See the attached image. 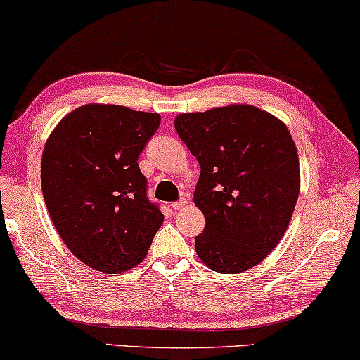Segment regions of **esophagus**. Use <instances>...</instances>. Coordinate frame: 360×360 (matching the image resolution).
<instances>
[{"instance_id": "obj_1", "label": "esophagus", "mask_w": 360, "mask_h": 360, "mask_svg": "<svg viewBox=\"0 0 360 360\" xmlns=\"http://www.w3.org/2000/svg\"><path fill=\"white\" fill-rule=\"evenodd\" d=\"M186 207H187V202L184 200V198H182V200H179V202L171 203V208H173V210H182V208H186Z\"/></svg>"}]
</instances>
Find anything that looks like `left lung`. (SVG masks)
I'll use <instances>...</instances> for the list:
<instances>
[{"mask_svg": "<svg viewBox=\"0 0 360 360\" xmlns=\"http://www.w3.org/2000/svg\"><path fill=\"white\" fill-rule=\"evenodd\" d=\"M174 127L200 165L194 203L205 217L195 252L218 273L265 260L296 208L299 155L286 124L252 105L182 112Z\"/></svg>", "mask_w": 360, "mask_h": 360, "instance_id": "left-lung-1", "label": "left lung"}]
</instances>
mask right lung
Returning a JSON list of instances; mask_svg holds the SVG:
<instances>
[{"label": "right lung", "instance_id": "obj_1", "mask_svg": "<svg viewBox=\"0 0 360 360\" xmlns=\"http://www.w3.org/2000/svg\"><path fill=\"white\" fill-rule=\"evenodd\" d=\"M160 121L158 112L90 103L68 112L46 139L48 213L68 249L94 270L115 275L137 266L163 224L137 163Z\"/></svg>", "mask_w": 360, "mask_h": 360}]
</instances>
